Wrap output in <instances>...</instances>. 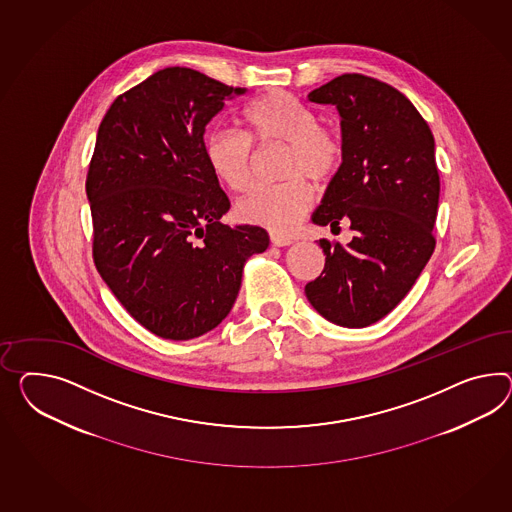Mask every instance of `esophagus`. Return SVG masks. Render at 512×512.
I'll return each mask as SVG.
<instances>
[{"mask_svg": "<svg viewBox=\"0 0 512 512\" xmlns=\"http://www.w3.org/2000/svg\"><path fill=\"white\" fill-rule=\"evenodd\" d=\"M271 243H273L275 247H288V245L293 243V239H291V237L278 236V234H271Z\"/></svg>", "mask_w": 512, "mask_h": 512, "instance_id": "esophagus-1", "label": "esophagus"}]
</instances>
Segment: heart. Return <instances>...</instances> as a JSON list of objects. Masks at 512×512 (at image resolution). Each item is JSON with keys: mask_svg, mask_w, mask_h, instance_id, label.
Here are the masks:
<instances>
[{"mask_svg": "<svg viewBox=\"0 0 512 512\" xmlns=\"http://www.w3.org/2000/svg\"><path fill=\"white\" fill-rule=\"evenodd\" d=\"M247 137L230 130H213L204 143V156L213 176L228 189H249L254 171V150L284 146L278 185L252 189L237 202L241 221L258 224L276 234H288L314 204V187H323L340 172L343 143L334 128L319 124V115L299 98L271 91L243 111Z\"/></svg>", "mask_w": 512, "mask_h": 512, "instance_id": "b5f03b06", "label": "heart"}]
</instances>
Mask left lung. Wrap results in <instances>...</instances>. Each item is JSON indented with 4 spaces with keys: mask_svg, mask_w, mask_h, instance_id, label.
<instances>
[{
    "mask_svg": "<svg viewBox=\"0 0 512 512\" xmlns=\"http://www.w3.org/2000/svg\"><path fill=\"white\" fill-rule=\"evenodd\" d=\"M340 113L343 163L312 221H349L343 247L319 239L325 269L304 293L334 325L377 323L405 299L433 256L440 176L429 124L405 94L379 79L343 74L308 94Z\"/></svg>",
    "mask_w": 512,
    "mask_h": 512,
    "instance_id": "8db88e82",
    "label": "left lung"
}]
</instances>
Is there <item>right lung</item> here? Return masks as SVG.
Wrapping results in <instances>:
<instances>
[{"label": "right lung", "instance_id": "add662e5", "mask_svg": "<svg viewBox=\"0 0 512 512\" xmlns=\"http://www.w3.org/2000/svg\"><path fill=\"white\" fill-rule=\"evenodd\" d=\"M228 87L193 68H163L107 109L87 174L92 258L137 323L193 340L230 314L243 267L269 247L260 226L221 223L230 200L204 156Z\"/></svg>", "mask_w": 512, "mask_h": 512}]
</instances>
